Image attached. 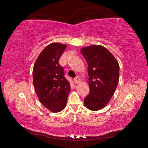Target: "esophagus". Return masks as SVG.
Returning <instances> with one entry per match:
<instances>
[{"instance_id":"34e87169","label":"esophagus","mask_w":148,"mask_h":148,"mask_svg":"<svg viewBox=\"0 0 148 148\" xmlns=\"http://www.w3.org/2000/svg\"><path fill=\"white\" fill-rule=\"evenodd\" d=\"M80 81H81V79H80L79 77H75V78L74 79V83L76 84H79V82H80Z\"/></svg>"}]
</instances>
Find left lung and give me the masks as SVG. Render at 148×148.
<instances>
[{
	"mask_svg": "<svg viewBox=\"0 0 148 148\" xmlns=\"http://www.w3.org/2000/svg\"><path fill=\"white\" fill-rule=\"evenodd\" d=\"M86 59L88 72L89 94L84 99L87 108L97 111L108 104L119 79L118 61L104 46L92 45L80 50Z\"/></svg>",
	"mask_w": 148,
	"mask_h": 148,
	"instance_id": "left-lung-1",
	"label": "left lung"
}]
</instances>
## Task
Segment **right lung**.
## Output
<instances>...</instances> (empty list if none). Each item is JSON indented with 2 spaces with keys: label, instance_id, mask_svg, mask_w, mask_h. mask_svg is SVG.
Returning <instances> with one entry per match:
<instances>
[{
  "label": "right lung",
  "instance_id": "right-lung-1",
  "mask_svg": "<svg viewBox=\"0 0 148 148\" xmlns=\"http://www.w3.org/2000/svg\"><path fill=\"white\" fill-rule=\"evenodd\" d=\"M66 45L53 42L42 50L32 70L34 90L39 101L52 112H59L66 104L71 85L59 64L60 57Z\"/></svg>",
  "mask_w": 148,
  "mask_h": 148
}]
</instances>
